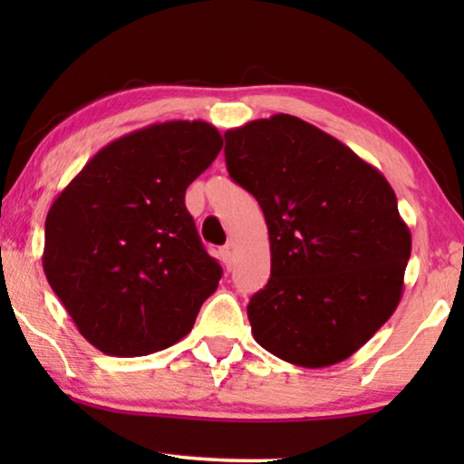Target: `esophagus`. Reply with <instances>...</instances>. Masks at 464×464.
I'll return each instance as SVG.
<instances>
[{
    "label": "esophagus",
    "mask_w": 464,
    "mask_h": 464,
    "mask_svg": "<svg viewBox=\"0 0 464 464\" xmlns=\"http://www.w3.org/2000/svg\"><path fill=\"white\" fill-rule=\"evenodd\" d=\"M219 259H221V264H224L227 270L232 268V259H234V253H232V246H230V245L221 246V249H219Z\"/></svg>",
    "instance_id": "34e87169"
}]
</instances>
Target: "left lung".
<instances>
[{"mask_svg": "<svg viewBox=\"0 0 464 464\" xmlns=\"http://www.w3.org/2000/svg\"><path fill=\"white\" fill-rule=\"evenodd\" d=\"M224 137L227 173L256 196L270 234V281L246 306L253 338L287 363H340L401 300L411 234L395 192L351 148L289 113Z\"/></svg>", "mask_w": 464, "mask_h": 464, "instance_id": "8db88e82", "label": "left lung"}]
</instances>
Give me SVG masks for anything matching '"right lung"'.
Segmentation results:
<instances>
[{
    "instance_id": "1",
    "label": "right lung",
    "mask_w": 464,
    "mask_h": 464,
    "mask_svg": "<svg viewBox=\"0 0 464 464\" xmlns=\"http://www.w3.org/2000/svg\"><path fill=\"white\" fill-rule=\"evenodd\" d=\"M221 145L202 120L145 126L97 151L50 207L44 272L101 353L173 346L218 289L221 266L200 243L186 189Z\"/></svg>"
}]
</instances>
